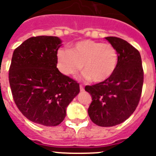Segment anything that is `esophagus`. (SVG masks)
<instances>
[{
  "instance_id": "esophagus-1",
  "label": "esophagus",
  "mask_w": 156,
  "mask_h": 156,
  "mask_svg": "<svg viewBox=\"0 0 156 156\" xmlns=\"http://www.w3.org/2000/svg\"><path fill=\"white\" fill-rule=\"evenodd\" d=\"M80 90L82 91V92H83V91H84V87H83L82 85H80Z\"/></svg>"
}]
</instances>
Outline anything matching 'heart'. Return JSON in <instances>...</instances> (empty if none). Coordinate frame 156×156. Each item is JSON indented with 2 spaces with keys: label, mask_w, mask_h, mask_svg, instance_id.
<instances>
[{
  "label": "heart",
  "mask_w": 156,
  "mask_h": 156,
  "mask_svg": "<svg viewBox=\"0 0 156 156\" xmlns=\"http://www.w3.org/2000/svg\"><path fill=\"white\" fill-rule=\"evenodd\" d=\"M118 53L110 44L84 40L75 43L71 49L56 52V66L64 75H74L81 70L87 79L100 83L108 79L116 70Z\"/></svg>",
  "instance_id": "obj_1"
}]
</instances>
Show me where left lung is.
<instances>
[{
    "label": "left lung",
    "instance_id": "1",
    "mask_svg": "<svg viewBox=\"0 0 156 156\" xmlns=\"http://www.w3.org/2000/svg\"><path fill=\"white\" fill-rule=\"evenodd\" d=\"M118 53V64L106 81L86 86L92 102L88 108L90 120L99 126L111 127L122 123L135 111L140 100L143 69L140 53L127 41L105 37Z\"/></svg>",
    "mask_w": 156,
    "mask_h": 156
}]
</instances>
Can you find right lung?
I'll return each instance as SVG.
<instances>
[{"mask_svg":"<svg viewBox=\"0 0 156 156\" xmlns=\"http://www.w3.org/2000/svg\"><path fill=\"white\" fill-rule=\"evenodd\" d=\"M61 43L56 36L29 38L14 50L9 68V85L18 108L28 120L44 126L61 124L80 91L76 81L56 68Z\"/></svg>","mask_w":156,"mask_h":156,"instance_id":"obj_1","label":"right lung"}]
</instances>
